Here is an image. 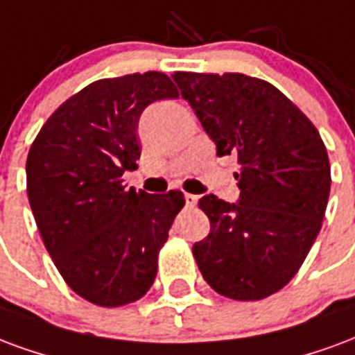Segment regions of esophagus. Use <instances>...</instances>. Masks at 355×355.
Wrapping results in <instances>:
<instances>
[{
	"label": "esophagus",
	"instance_id": "obj_1",
	"mask_svg": "<svg viewBox=\"0 0 355 355\" xmlns=\"http://www.w3.org/2000/svg\"><path fill=\"white\" fill-rule=\"evenodd\" d=\"M185 204H187V206H195L196 196L191 195V193H185Z\"/></svg>",
	"mask_w": 355,
	"mask_h": 355
}]
</instances>
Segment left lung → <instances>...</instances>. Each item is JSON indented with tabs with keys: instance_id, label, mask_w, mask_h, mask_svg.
Here are the masks:
<instances>
[{
	"instance_id": "left-lung-1",
	"label": "left lung",
	"mask_w": 355,
	"mask_h": 355,
	"mask_svg": "<svg viewBox=\"0 0 355 355\" xmlns=\"http://www.w3.org/2000/svg\"><path fill=\"white\" fill-rule=\"evenodd\" d=\"M217 155L236 153L238 204L198 200L209 234L193 245L204 280L234 301H261L287 286L322 229L331 191L323 139L270 83L244 73L175 71Z\"/></svg>"
}]
</instances>
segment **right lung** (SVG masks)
<instances>
[{"label": "right lung", "instance_id": "right-lung-1", "mask_svg": "<svg viewBox=\"0 0 355 355\" xmlns=\"http://www.w3.org/2000/svg\"><path fill=\"white\" fill-rule=\"evenodd\" d=\"M178 96L160 71L100 79L62 103L30 147L26 189L43 244L64 282L96 306L117 309L149 291L185 206L181 191L123 185L138 168L141 111Z\"/></svg>", "mask_w": 355, "mask_h": 355}]
</instances>
